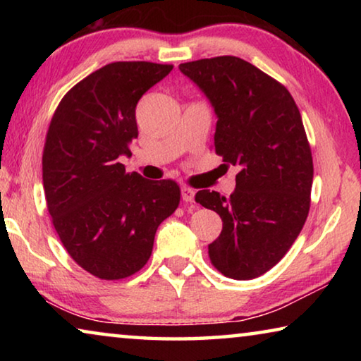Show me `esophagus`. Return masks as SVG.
<instances>
[{
  "label": "esophagus",
  "instance_id": "obj_1",
  "mask_svg": "<svg viewBox=\"0 0 361 361\" xmlns=\"http://www.w3.org/2000/svg\"><path fill=\"white\" fill-rule=\"evenodd\" d=\"M194 191L191 188H188V186H183L181 188V199L185 200V202H194Z\"/></svg>",
  "mask_w": 361,
  "mask_h": 361
}]
</instances>
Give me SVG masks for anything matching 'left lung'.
<instances>
[{
  "instance_id": "1",
  "label": "left lung",
  "mask_w": 361,
  "mask_h": 361,
  "mask_svg": "<svg viewBox=\"0 0 361 361\" xmlns=\"http://www.w3.org/2000/svg\"><path fill=\"white\" fill-rule=\"evenodd\" d=\"M180 70L215 108V152L239 169L231 197L195 194L223 219L210 261L229 279L259 277L286 255L309 215L314 164L301 113L283 84L239 57L200 59Z\"/></svg>"
}]
</instances>
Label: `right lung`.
<instances>
[{
    "label": "right lung",
    "instance_id": "right-lung-1",
    "mask_svg": "<svg viewBox=\"0 0 361 361\" xmlns=\"http://www.w3.org/2000/svg\"><path fill=\"white\" fill-rule=\"evenodd\" d=\"M173 70L152 62H114L63 95L42 151V185L60 242L84 271L121 280L148 262L154 235L180 204L173 180L126 172L138 137L135 108Z\"/></svg>",
    "mask_w": 361,
    "mask_h": 361
}]
</instances>
